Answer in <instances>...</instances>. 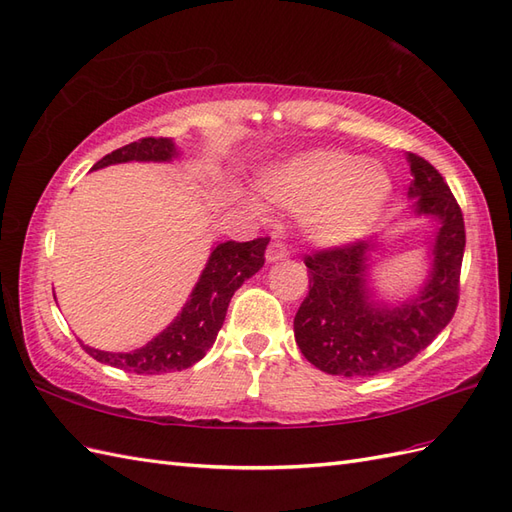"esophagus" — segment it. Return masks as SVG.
Here are the masks:
<instances>
[{
  "label": "esophagus",
  "instance_id": "esophagus-1",
  "mask_svg": "<svg viewBox=\"0 0 512 512\" xmlns=\"http://www.w3.org/2000/svg\"><path fill=\"white\" fill-rule=\"evenodd\" d=\"M285 257H290V251H287V246L283 242H270L268 251H266V259L270 261V264H274V261H281Z\"/></svg>",
  "mask_w": 512,
  "mask_h": 512
}]
</instances>
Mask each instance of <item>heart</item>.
<instances>
[{
    "label": "heart",
    "instance_id": "1",
    "mask_svg": "<svg viewBox=\"0 0 512 512\" xmlns=\"http://www.w3.org/2000/svg\"><path fill=\"white\" fill-rule=\"evenodd\" d=\"M261 190L290 212H305L303 225L313 242L342 246L376 225L389 199L391 179L374 160L318 149L272 170L261 181Z\"/></svg>",
    "mask_w": 512,
    "mask_h": 512
}]
</instances>
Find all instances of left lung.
I'll return each instance as SVG.
<instances>
[{"label": "left lung", "instance_id": "1", "mask_svg": "<svg viewBox=\"0 0 512 512\" xmlns=\"http://www.w3.org/2000/svg\"><path fill=\"white\" fill-rule=\"evenodd\" d=\"M406 160L415 214L439 220L428 281L415 298L387 307L376 303L368 285L376 244L357 240L307 255L309 294L294 318V335L305 359L326 374L368 378L398 370L432 344L456 311L463 212L435 166L415 153Z\"/></svg>", "mask_w": 512, "mask_h": 512}]
</instances>
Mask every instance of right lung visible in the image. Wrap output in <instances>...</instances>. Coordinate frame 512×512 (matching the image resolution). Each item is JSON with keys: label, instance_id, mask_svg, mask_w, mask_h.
<instances>
[{"label": "right lung", "instance_id": "add662e5", "mask_svg": "<svg viewBox=\"0 0 512 512\" xmlns=\"http://www.w3.org/2000/svg\"><path fill=\"white\" fill-rule=\"evenodd\" d=\"M177 155L173 140L142 138L101 157L93 170L123 162H170ZM268 242L270 238L216 244L188 303L147 346L134 352H103L82 344L84 350L101 363L134 374H164L190 368L214 346L235 290L264 266Z\"/></svg>", "mask_w": 512, "mask_h": 512}]
</instances>
